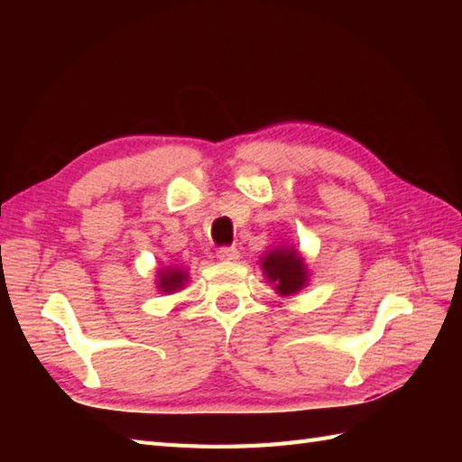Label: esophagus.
Returning a JSON list of instances; mask_svg holds the SVG:
<instances>
[{
    "label": "esophagus",
    "instance_id": "esophagus-1",
    "mask_svg": "<svg viewBox=\"0 0 462 462\" xmlns=\"http://www.w3.org/2000/svg\"><path fill=\"white\" fill-rule=\"evenodd\" d=\"M218 258L226 260V262H234V260L240 258V252H238V248H234V246H222L218 250Z\"/></svg>",
    "mask_w": 462,
    "mask_h": 462
}]
</instances>
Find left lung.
I'll use <instances>...</instances> for the list:
<instances>
[{"label": "left lung", "instance_id": "1", "mask_svg": "<svg viewBox=\"0 0 462 462\" xmlns=\"http://www.w3.org/2000/svg\"><path fill=\"white\" fill-rule=\"evenodd\" d=\"M262 270L280 296H293L308 286L306 262L291 246H278L262 258Z\"/></svg>", "mask_w": 462, "mask_h": 462}]
</instances>
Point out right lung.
Segmentation results:
<instances>
[{"label":"right lung","instance_id":"add662e5","mask_svg":"<svg viewBox=\"0 0 462 462\" xmlns=\"http://www.w3.org/2000/svg\"><path fill=\"white\" fill-rule=\"evenodd\" d=\"M186 280H189V273L182 268H161L159 272V282H156V288L164 293H174L184 288Z\"/></svg>","mask_w":462,"mask_h":462}]
</instances>
